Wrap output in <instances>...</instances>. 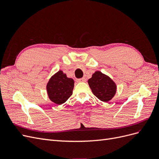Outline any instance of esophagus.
<instances>
[{
    "instance_id": "esophagus-1",
    "label": "esophagus",
    "mask_w": 159,
    "mask_h": 159,
    "mask_svg": "<svg viewBox=\"0 0 159 159\" xmlns=\"http://www.w3.org/2000/svg\"><path fill=\"white\" fill-rule=\"evenodd\" d=\"M86 79L85 78H80V79H78L77 80V81H78V82H84V81H85Z\"/></svg>"
}]
</instances>
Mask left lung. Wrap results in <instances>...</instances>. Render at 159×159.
Listing matches in <instances>:
<instances>
[{
  "label": "left lung",
  "instance_id": "obj_1",
  "mask_svg": "<svg viewBox=\"0 0 159 159\" xmlns=\"http://www.w3.org/2000/svg\"><path fill=\"white\" fill-rule=\"evenodd\" d=\"M88 84L93 95L104 102L111 99L116 92V85L113 81L99 71L92 75Z\"/></svg>",
  "mask_w": 159,
  "mask_h": 159
}]
</instances>
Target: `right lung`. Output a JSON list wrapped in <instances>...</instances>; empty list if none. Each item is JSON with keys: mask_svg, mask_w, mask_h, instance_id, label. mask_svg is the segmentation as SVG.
<instances>
[{"mask_svg": "<svg viewBox=\"0 0 159 159\" xmlns=\"http://www.w3.org/2000/svg\"><path fill=\"white\" fill-rule=\"evenodd\" d=\"M74 86V80L68 78L60 70L53 75L48 83V95L52 102L61 105L65 103L72 95Z\"/></svg>", "mask_w": 159, "mask_h": 159, "instance_id": "1", "label": "right lung"}]
</instances>
